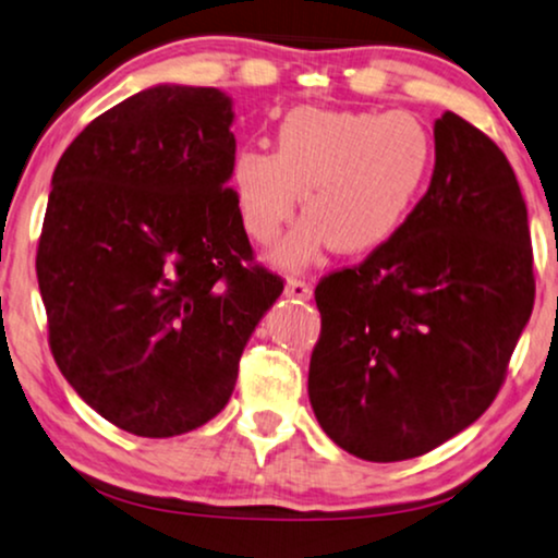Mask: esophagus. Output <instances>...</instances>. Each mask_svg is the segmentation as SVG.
I'll return each instance as SVG.
<instances>
[{
	"label": "esophagus",
	"mask_w": 558,
	"mask_h": 558,
	"mask_svg": "<svg viewBox=\"0 0 558 558\" xmlns=\"http://www.w3.org/2000/svg\"><path fill=\"white\" fill-rule=\"evenodd\" d=\"M287 294H290L292 300H311L313 298L311 281L292 277L290 281H287Z\"/></svg>",
	"instance_id": "esophagus-1"
}]
</instances>
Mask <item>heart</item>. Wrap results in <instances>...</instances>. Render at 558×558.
Returning <instances> with one entry per match:
<instances>
[{"label": "heart", "mask_w": 558, "mask_h": 558, "mask_svg": "<svg viewBox=\"0 0 558 558\" xmlns=\"http://www.w3.org/2000/svg\"><path fill=\"white\" fill-rule=\"evenodd\" d=\"M435 142L411 113L294 108L277 132V153L240 149L232 191L240 222L271 245L294 209L305 217L277 251L287 268L305 266L323 245L341 256L377 251L398 235L422 196Z\"/></svg>", "instance_id": "obj_1"}]
</instances>
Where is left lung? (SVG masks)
Masks as SVG:
<instances>
[{
  "mask_svg": "<svg viewBox=\"0 0 558 558\" xmlns=\"http://www.w3.org/2000/svg\"><path fill=\"white\" fill-rule=\"evenodd\" d=\"M533 300L518 178L489 136L445 111L429 189L398 235L315 287L307 393L323 432L373 463L435 450L497 398Z\"/></svg>",
  "mask_w": 558,
  "mask_h": 558,
  "instance_id": "left-lung-1",
  "label": "left lung"
}]
</instances>
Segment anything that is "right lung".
<instances>
[{"instance_id":"1","label":"right lung","mask_w":558,"mask_h":558,"mask_svg":"<svg viewBox=\"0 0 558 558\" xmlns=\"http://www.w3.org/2000/svg\"><path fill=\"white\" fill-rule=\"evenodd\" d=\"M232 102L157 85L89 121L53 170L38 240L48 347L102 418L175 437L230 401L284 290L240 222Z\"/></svg>"}]
</instances>
